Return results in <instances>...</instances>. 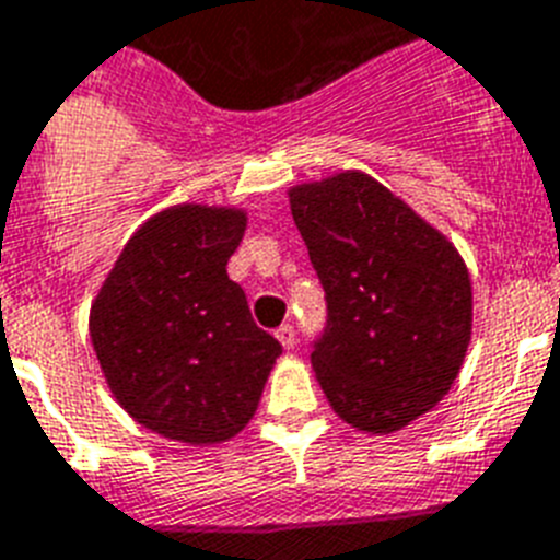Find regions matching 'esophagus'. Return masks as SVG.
<instances>
[{
    "mask_svg": "<svg viewBox=\"0 0 560 560\" xmlns=\"http://www.w3.org/2000/svg\"><path fill=\"white\" fill-rule=\"evenodd\" d=\"M276 339H279V342L290 351V348L295 345V327L293 325H281L279 330H276Z\"/></svg>",
    "mask_w": 560,
    "mask_h": 560,
    "instance_id": "esophagus-1",
    "label": "esophagus"
}]
</instances>
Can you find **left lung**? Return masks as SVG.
<instances>
[{"label":"left lung","mask_w":560,"mask_h":560,"mask_svg":"<svg viewBox=\"0 0 560 560\" xmlns=\"http://www.w3.org/2000/svg\"><path fill=\"white\" fill-rule=\"evenodd\" d=\"M327 299L311 353L348 425L390 434L448 394L471 342V279L452 241L359 170L288 189Z\"/></svg>","instance_id":"left-lung-1"}]
</instances>
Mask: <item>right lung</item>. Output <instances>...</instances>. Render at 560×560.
<instances>
[{
	"mask_svg": "<svg viewBox=\"0 0 560 560\" xmlns=\"http://www.w3.org/2000/svg\"><path fill=\"white\" fill-rule=\"evenodd\" d=\"M244 230L238 207L161 209L126 241L91 302V345L108 388L131 420L166 440L235 438L281 353L226 276Z\"/></svg>",
	"mask_w": 560,
	"mask_h": 560,
	"instance_id": "right-lung-1",
	"label": "right lung"
}]
</instances>
